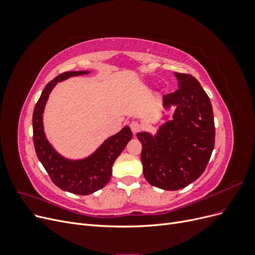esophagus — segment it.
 <instances>
[{
  "label": "esophagus",
  "mask_w": 255,
  "mask_h": 255,
  "mask_svg": "<svg viewBox=\"0 0 255 255\" xmlns=\"http://www.w3.org/2000/svg\"><path fill=\"white\" fill-rule=\"evenodd\" d=\"M129 128H130V129H132V132L134 134H136L137 132H139V130H140L141 125L138 121H132V122H130V125H129Z\"/></svg>",
  "instance_id": "esophagus-1"
}]
</instances>
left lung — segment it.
I'll return each mask as SVG.
<instances>
[{"mask_svg": "<svg viewBox=\"0 0 255 255\" xmlns=\"http://www.w3.org/2000/svg\"><path fill=\"white\" fill-rule=\"evenodd\" d=\"M179 89L164 96L166 107L175 105L173 120L153 137L138 133L142 143L143 175L151 185L165 190L186 187L201 175L215 145L211 100L190 74L174 72Z\"/></svg>", "mask_w": 255, "mask_h": 255, "instance_id": "8db88e82", "label": "left lung"}]
</instances>
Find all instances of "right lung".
I'll use <instances>...</instances> for the list:
<instances>
[{
  "mask_svg": "<svg viewBox=\"0 0 255 255\" xmlns=\"http://www.w3.org/2000/svg\"><path fill=\"white\" fill-rule=\"evenodd\" d=\"M87 73L88 71H72L57 75L45 85L33 113V140L37 157L57 187L82 196L90 195L109 183L116 158L133 136L128 127L123 128L119 133L106 139L90 157L75 161L60 156L52 148L42 127V114L50 92L59 81Z\"/></svg>",
  "mask_w": 255,
  "mask_h": 255,
  "instance_id": "obj_1",
  "label": "right lung"
}]
</instances>
